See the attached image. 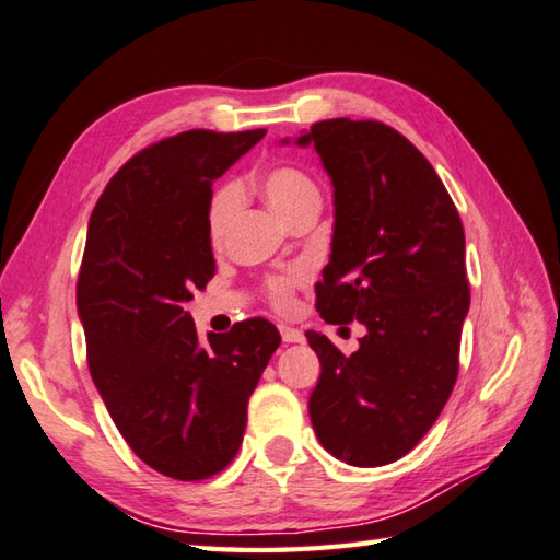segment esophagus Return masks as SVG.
<instances>
[{"label":"esophagus","instance_id":"1","mask_svg":"<svg viewBox=\"0 0 560 560\" xmlns=\"http://www.w3.org/2000/svg\"><path fill=\"white\" fill-rule=\"evenodd\" d=\"M281 338L283 342H303V332L299 328H291V325H281Z\"/></svg>","mask_w":560,"mask_h":560}]
</instances>
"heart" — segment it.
<instances>
[{
  "label": "heart",
  "instance_id": "1",
  "mask_svg": "<svg viewBox=\"0 0 560 560\" xmlns=\"http://www.w3.org/2000/svg\"><path fill=\"white\" fill-rule=\"evenodd\" d=\"M259 188L269 206L279 212L283 220H293L301 210L311 206H320V190L315 180L296 166H273L264 171L259 178ZM240 206V186L237 183H225L215 192H212L208 206V240L215 249H222L228 242L230 222L235 218ZM306 281V271L303 269H287L269 273L264 279L261 289L264 296L273 308H289L293 301V293Z\"/></svg>",
  "mask_w": 560,
  "mask_h": 560
}]
</instances>
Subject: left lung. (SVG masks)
<instances>
[{
    "mask_svg": "<svg viewBox=\"0 0 560 560\" xmlns=\"http://www.w3.org/2000/svg\"><path fill=\"white\" fill-rule=\"evenodd\" d=\"M299 144L315 147L335 188L315 308L325 323L368 328L350 358L306 332L320 360L311 423L345 463H394L429 433L457 380L470 308L463 222L429 159L384 121L323 119Z\"/></svg>",
    "mask_w": 560,
    "mask_h": 560,
    "instance_id": "1",
    "label": "left lung"
}]
</instances>
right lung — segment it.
<instances>
[{"instance_id":"obj_1","label":"right lung","mask_w":560,"mask_h":560,"mask_svg":"<svg viewBox=\"0 0 560 560\" xmlns=\"http://www.w3.org/2000/svg\"><path fill=\"white\" fill-rule=\"evenodd\" d=\"M267 129H190L137 151L90 215L78 273L88 368L112 421L156 472L183 482L235 460L247 404L281 335L247 318L200 342L183 303L215 277L212 180Z\"/></svg>"}]
</instances>
